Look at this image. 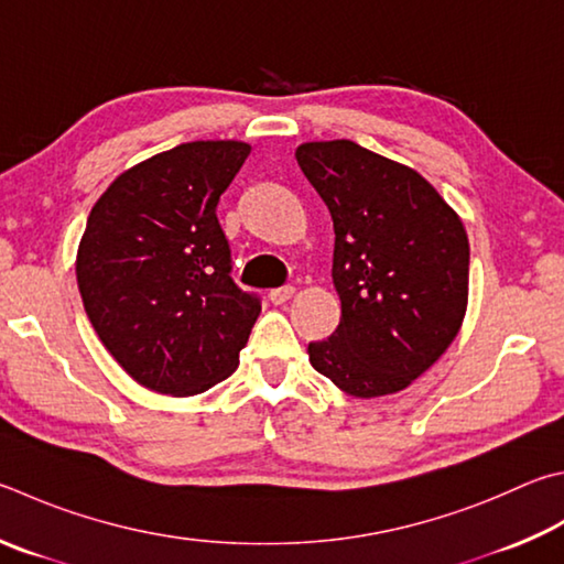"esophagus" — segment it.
<instances>
[{"instance_id": "obj_1", "label": "esophagus", "mask_w": 564, "mask_h": 564, "mask_svg": "<svg viewBox=\"0 0 564 564\" xmlns=\"http://www.w3.org/2000/svg\"><path fill=\"white\" fill-rule=\"evenodd\" d=\"M293 295H295L293 285H283V289H273V291L269 293V299H271V303L281 305V303H285V301H291Z\"/></svg>"}]
</instances>
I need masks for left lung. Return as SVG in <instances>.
Returning <instances> with one entry per match:
<instances>
[{
    "mask_svg": "<svg viewBox=\"0 0 564 564\" xmlns=\"http://www.w3.org/2000/svg\"><path fill=\"white\" fill-rule=\"evenodd\" d=\"M303 175L333 217L340 325L308 345L311 365L357 399L402 392L464 323L468 237L416 170L352 140L303 142Z\"/></svg>",
    "mask_w": 564,
    "mask_h": 564,
    "instance_id": "8db88e82",
    "label": "left lung"
}]
</instances>
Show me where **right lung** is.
<instances>
[{
    "mask_svg": "<svg viewBox=\"0 0 564 564\" xmlns=\"http://www.w3.org/2000/svg\"><path fill=\"white\" fill-rule=\"evenodd\" d=\"M251 145L194 140L138 162L90 209L76 281L116 362L158 394L207 392L239 367L261 313L234 279L217 219Z\"/></svg>",
    "mask_w": 564,
    "mask_h": 564,
    "instance_id": "add662e5",
    "label": "right lung"
}]
</instances>
